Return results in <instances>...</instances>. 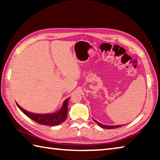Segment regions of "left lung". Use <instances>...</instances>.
Listing matches in <instances>:
<instances>
[{
  "label": "left lung",
  "mask_w": 160,
  "mask_h": 160,
  "mask_svg": "<svg viewBox=\"0 0 160 160\" xmlns=\"http://www.w3.org/2000/svg\"><path fill=\"white\" fill-rule=\"evenodd\" d=\"M94 122H96V123H97L98 125L100 126V127L103 128H107V129H112V128H119L122 127V125H117V126H108V125H104V124H100V122H98V121H96V120H93Z\"/></svg>",
  "instance_id": "left-lung-1"
}]
</instances>
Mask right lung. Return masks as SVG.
<instances>
[{
	"mask_svg": "<svg viewBox=\"0 0 160 160\" xmlns=\"http://www.w3.org/2000/svg\"><path fill=\"white\" fill-rule=\"evenodd\" d=\"M69 99V98H68L67 99L64 101L60 111L55 112V113L48 114L33 113L24 109L18 103H16V105L24 114H25L27 116L32 119V120L35 121L37 123L47 126H57L62 123L67 119Z\"/></svg>",
	"mask_w": 160,
	"mask_h": 160,
	"instance_id": "right-lung-1",
	"label": "right lung"
}]
</instances>
